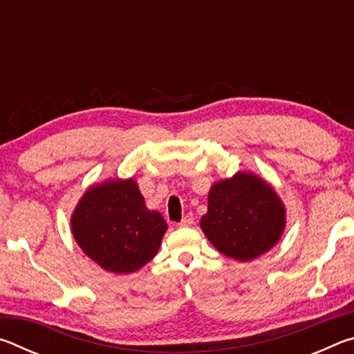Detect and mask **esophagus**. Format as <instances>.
Returning a JSON list of instances; mask_svg holds the SVG:
<instances>
[{
  "instance_id": "34e87169",
  "label": "esophagus",
  "mask_w": 354,
  "mask_h": 354,
  "mask_svg": "<svg viewBox=\"0 0 354 354\" xmlns=\"http://www.w3.org/2000/svg\"><path fill=\"white\" fill-rule=\"evenodd\" d=\"M192 223H194V215H192V214H185L184 218L181 220V223H179V226H181V227H187V226H190Z\"/></svg>"
}]
</instances>
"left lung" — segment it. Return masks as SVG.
Returning a JSON list of instances; mask_svg holds the SVG:
<instances>
[{"label":"left lung","instance_id":"1","mask_svg":"<svg viewBox=\"0 0 354 354\" xmlns=\"http://www.w3.org/2000/svg\"><path fill=\"white\" fill-rule=\"evenodd\" d=\"M200 226L221 254L250 262L278 243L286 206L270 183L256 173L237 171L211 185Z\"/></svg>","mask_w":354,"mask_h":354}]
</instances>
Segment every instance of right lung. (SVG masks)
I'll list each match as a JSON object with an SVG mask.
<instances>
[{"label": "right lung", "instance_id": "right-lung-1", "mask_svg": "<svg viewBox=\"0 0 354 354\" xmlns=\"http://www.w3.org/2000/svg\"><path fill=\"white\" fill-rule=\"evenodd\" d=\"M76 243L106 272L140 270L159 251L167 223L149 211L134 178L92 184L70 218Z\"/></svg>", "mask_w": 354, "mask_h": 354}]
</instances>
